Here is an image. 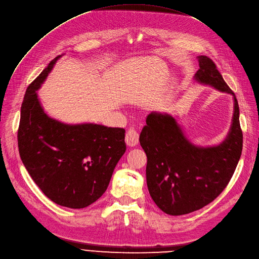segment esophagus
I'll return each instance as SVG.
<instances>
[{"instance_id": "34e87169", "label": "esophagus", "mask_w": 259, "mask_h": 259, "mask_svg": "<svg viewBox=\"0 0 259 259\" xmlns=\"http://www.w3.org/2000/svg\"><path fill=\"white\" fill-rule=\"evenodd\" d=\"M139 132L137 131L136 128H129L127 133H126V143L130 147H133V146H136L139 144Z\"/></svg>"}]
</instances>
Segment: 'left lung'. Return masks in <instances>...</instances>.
Listing matches in <instances>:
<instances>
[{
	"label": "left lung",
	"mask_w": 259,
	"mask_h": 259,
	"mask_svg": "<svg viewBox=\"0 0 259 259\" xmlns=\"http://www.w3.org/2000/svg\"><path fill=\"white\" fill-rule=\"evenodd\" d=\"M198 61L200 69L194 79L233 96L234 113L226 139L216 146H197L174 116L159 112L147 116L140 136L147 155L149 194L160 209L171 216L198 210L215 200L229 184L242 151L237 99L211 59L198 56Z\"/></svg>",
	"instance_id": "left-lung-1"
}]
</instances>
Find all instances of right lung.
Here are the masks:
<instances>
[{"label": "right lung", "instance_id": "obj_1", "mask_svg": "<svg viewBox=\"0 0 259 259\" xmlns=\"http://www.w3.org/2000/svg\"><path fill=\"white\" fill-rule=\"evenodd\" d=\"M61 56L26 90L18 146L26 170L44 195L58 205L83 208L108 188L126 151L125 129L93 122L65 123L47 114L37 91Z\"/></svg>", "mask_w": 259, "mask_h": 259}]
</instances>
